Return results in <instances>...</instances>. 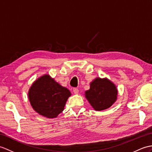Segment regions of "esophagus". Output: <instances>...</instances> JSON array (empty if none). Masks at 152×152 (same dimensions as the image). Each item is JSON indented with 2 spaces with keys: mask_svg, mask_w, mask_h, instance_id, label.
I'll list each match as a JSON object with an SVG mask.
<instances>
[{
  "mask_svg": "<svg viewBox=\"0 0 152 152\" xmlns=\"http://www.w3.org/2000/svg\"><path fill=\"white\" fill-rule=\"evenodd\" d=\"M73 92H74V93H75V94H78V93H79V90L77 89V88H74V89H73Z\"/></svg>",
  "mask_w": 152,
  "mask_h": 152,
  "instance_id": "esophagus-1",
  "label": "esophagus"
}]
</instances>
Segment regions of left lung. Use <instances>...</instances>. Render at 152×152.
<instances>
[{"label": "left lung", "instance_id": "left-lung-1", "mask_svg": "<svg viewBox=\"0 0 152 152\" xmlns=\"http://www.w3.org/2000/svg\"><path fill=\"white\" fill-rule=\"evenodd\" d=\"M118 91L115 85L107 78L96 77L86 91V97L96 111L110 107L117 98Z\"/></svg>", "mask_w": 152, "mask_h": 152}]
</instances>
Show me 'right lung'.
<instances>
[{"label":"right lung","mask_w":152,"mask_h":152,"mask_svg":"<svg viewBox=\"0 0 152 152\" xmlns=\"http://www.w3.org/2000/svg\"><path fill=\"white\" fill-rule=\"evenodd\" d=\"M71 93L48 75L35 81L28 91V98L33 109L48 118L57 117L64 109Z\"/></svg>","instance_id":"add662e5"}]
</instances>
